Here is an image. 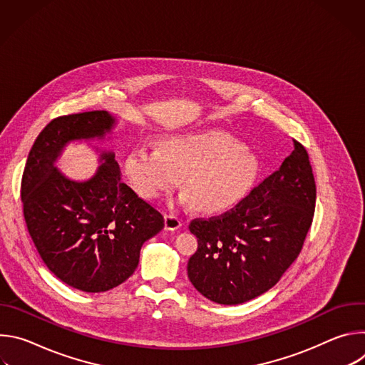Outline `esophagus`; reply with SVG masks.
<instances>
[{"instance_id": "esophagus-1", "label": "esophagus", "mask_w": 365, "mask_h": 365, "mask_svg": "<svg viewBox=\"0 0 365 365\" xmlns=\"http://www.w3.org/2000/svg\"><path fill=\"white\" fill-rule=\"evenodd\" d=\"M165 227L168 231H175L182 227V220L176 217L175 214H166L165 215Z\"/></svg>"}]
</instances>
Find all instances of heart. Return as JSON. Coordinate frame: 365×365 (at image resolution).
<instances>
[{
    "label": "heart",
    "mask_w": 365,
    "mask_h": 365,
    "mask_svg": "<svg viewBox=\"0 0 365 365\" xmlns=\"http://www.w3.org/2000/svg\"><path fill=\"white\" fill-rule=\"evenodd\" d=\"M133 187L158 199L183 178L185 199L202 214L231 210L254 187L259 162L241 143L222 133H185L165 138L159 148L134 147L124 162Z\"/></svg>",
    "instance_id": "heart-1"
}]
</instances>
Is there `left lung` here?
Listing matches in <instances>:
<instances>
[{"instance_id": "obj_1", "label": "left lung", "mask_w": 365, "mask_h": 365, "mask_svg": "<svg viewBox=\"0 0 365 365\" xmlns=\"http://www.w3.org/2000/svg\"><path fill=\"white\" fill-rule=\"evenodd\" d=\"M282 168L230 211L195 218L197 250L187 277L212 302L238 304L272 289L302 251L314 221L317 185L306 148L293 138Z\"/></svg>"}]
</instances>
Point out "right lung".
Segmentation results:
<instances>
[{
    "instance_id": "right-lung-1",
    "label": "right lung",
    "mask_w": 365,
    "mask_h": 365,
    "mask_svg": "<svg viewBox=\"0 0 365 365\" xmlns=\"http://www.w3.org/2000/svg\"><path fill=\"white\" fill-rule=\"evenodd\" d=\"M107 111L51 120L37 135L21 179L29 234L47 269L82 292H107L137 269L144 241L165 228L163 215L121 180L113 153L86 182L65 178L55 162L73 140L103 137Z\"/></svg>"
}]
</instances>
